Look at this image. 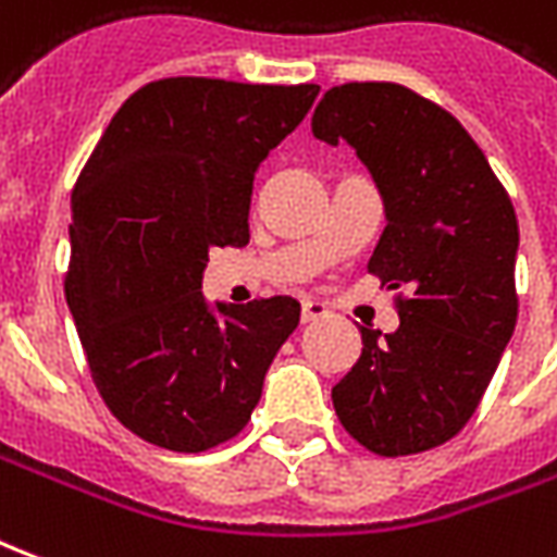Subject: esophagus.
<instances>
[{"mask_svg":"<svg viewBox=\"0 0 557 557\" xmlns=\"http://www.w3.org/2000/svg\"><path fill=\"white\" fill-rule=\"evenodd\" d=\"M327 304L322 301H304L301 307V322L304 325H310V322H319V319H327Z\"/></svg>","mask_w":557,"mask_h":557,"instance_id":"obj_1","label":"esophagus"}]
</instances>
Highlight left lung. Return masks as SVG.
Returning a JSON list of instances; mask_svg holds the SVG:
<instances>
[{
  "instance_id": "8db88e82",
  "label": "left lung",
  "mask_w": 557,
  "mask_h": 557,
  "mask_svg": "<svg viewBox=\"0 0 557 557\" xmlns=\"http://www.w3.org/2000/svg\"><path fill=\"white\" fill-rule=\"evenodd\" d=\"M313 137L355 148L385 202L370 271L406 289L394 334L361 327V358L331 399L379 456L438 447L462 430L516 327L519 223L490 160L438 103L397 83L325 91Z\"/></svg>"
}]
</instances>
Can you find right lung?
Returning a JSON list of instances; mask_svg holds the SVG:
<instances>
[{"instance_id":"obj_1","label":"right lung","mask_w":557,"mask_h":557,"mask_svg":"<svg viewBox=\"0 0 557 557\" xmlns=\"http://www.w3.org/2000/svg\"><path fill=\"white\" fill-rule=\"evenodd\" d=\"M319 86L170 77L134 91L71 194L67 310L91 379L127 430L199 454L247 426L301 319L289 295L208 304V253L250 242L259 163Z\"/></svg>"}]
</instances>
